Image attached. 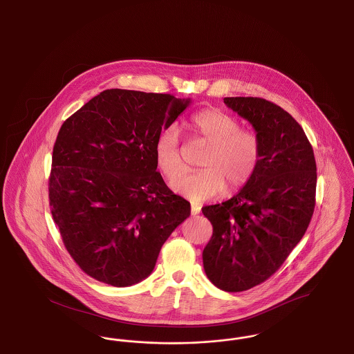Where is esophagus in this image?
Instances as JSON below:
<instances>
[{"label":"esophagus","instance_id":"esophagus-1","mask_svg":"<svg viewBox=\"0 0 354 354\" xmlns=\"http://www.w3.org/2000/svg\"><path fill=\"white\" fill-rule=\"evenodd\" d=\"M202 211V207L199 204H191V214L195 216V215H199Z\"/></svg>","mask_w":354,"mask_h":354}]
</instances>
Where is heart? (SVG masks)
<instances>
[{
  "label": "heart",
  "instance_id": "heart-1",
  "mask_svg": "<svg viewBox=\"0 0 354 354\" xmlns=\"http://www.w3.org/2000/svg\"><path fill=\"white\" fill-rule=\"evenodd\" d=\"M188 127L194 136L208 145L199 165L203 169L176 178L185 162L179 151V138L174 127L158 135L153 159L159 171L172 180L171 188L192 202H204L220 195L225 185L230 191L250 182L259 167L261 145L252 130L240 129V122L220 110L207 109L194 114Z\"/></svg>",
  "mask_w": 354,
  "mask_h": 354
}]
</instances>
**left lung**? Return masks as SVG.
Returning <instances> with one entry per match:
<instances>
[{"mask_svg":"<svg viewBox=\"0 0 354 354\" xmlns=\"http://www.w3.org/2000/svg\"><path fill=\"white\" fill-rule=\"evenodd\" d=\"M224 103L252 124L261 153L235 196L203 208L214 227L203 266L214 286L243 292L270 279L301 240L315 209L317 174L313 149L286 110L253 97Z\"/></svg>","mask_w":354,"mask_h":354,"instance_id":"left-lung-1","label":"left lung"}]
</instances>
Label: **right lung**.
I'll return each mask as SVG.
<instances>
[{"mask_svg": "<svg viewBox=\"0 0 354 354\" xmlns=\"http://www.w3.org/2000/svg\"><path fill=\"white\" fill-rule=\"evenodd\" d=\"M191 100L110 88L59 129L49 179L62 241L93 279L130 286L151 274L162 245L191 214L156 171L153 146Z\"/></svg>", "mask_w": 354, "mask_h": 354, "instance_id": "obj_1", "label": "right lung"}]
</instances>
